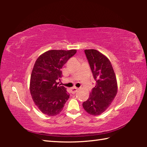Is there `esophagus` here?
<instances>
[{"instance_id":"1","label":"esophagus","mask_w":147,"mask_h":147,"mask_svg":"<svg viewBox=\"0 0 147 147\" xmlns=\"http://www.w3.org/2000/svg\"><path fill=\"white\" fill-rule=\"evenodd\" d=\"M78 88H72V89H71V92L72 94H74V93H76L77 91H78Z\"/></svg>"}]
</instances>
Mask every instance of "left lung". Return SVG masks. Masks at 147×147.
Segmentation results:
<instances>
[{
  "label": "left lung",
  "mask_w": 147,
  "mask_h": 147,
  "mask_svg": "<svg viewBox=\"0 0 147 147\" xmlns=\"http://www.w3.org/2000/svg\"><path fill=\"white\" fill-rule=\"evenodd\" d=\"M93 78L96 81L83 108L89 114L98 115L108 108L117 93V82L113 67L109 59L94 49L84 51Z\"/></svg>",
  "instance_id": "obj_1"
}]
</instances>
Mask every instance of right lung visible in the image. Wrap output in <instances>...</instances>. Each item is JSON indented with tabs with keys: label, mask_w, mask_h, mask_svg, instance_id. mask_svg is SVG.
<instances>
[{
	"label": "right lung",
	"mask_w": 147,
	"mask_h": 147,
	"mask_svg": "<svg viewBox=\"0 0 147 147\" xmlns=\"http://www.w3.org/2000/svg\"><path fill=\"white\" fill-rule=\"evenodd\" d=\"M76 50H51L38 57L32 69L30 91L34 102L42 113L55 116L69 98L64 86L58 85L61 68L76 54Z\"/></svg>",
	"instance_id": "right-lung-1"
}]
</instances>
